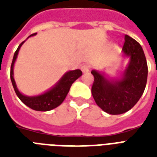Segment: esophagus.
<instances>
[{"label":"esophagus","mask_w":157,"mask_h":157,"mask_svg":"<svg viewBox=\"0 0 157 157\" xmlns=\"http://www.w3.org/2000/svg\"><path fill=\"white\" fill-rule=\"evenodd\" d=\"M81 69L83 73H87V72L90 71V67H89V65H87V64H85L83 66H81Z\"/></svg>","instance_id":"1"}]
</instances>
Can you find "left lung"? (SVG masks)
<instances>
[{
	"label": "left lung",
	"instance_id": "left-lung-1",
	"mask_svg": "<svg viewBox=\"0 0 157 157\" xmlns=\"http://www.w3.org/2000/svg\"><path fill=\"white\" fill-rule=\"evenodd\" d=\"M122 52L129 60L119 79L109 78L97 70L91 71L94 77L92 95L98 107L108 114L128 112L138 103L146 87L148 70L140 44L125 35Z\"/></svg>",
	"mask_w": 157,
	"mask_h": 157
}]
</instances>
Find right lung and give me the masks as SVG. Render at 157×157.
<instances>
[{
	"label": "right lung",
	"mask_w": 157,
	"mask_h": 157,
	"mask_svg": "<svg viewBox=\"0 0 157 157\" xmlns=\"http://www.w3.org/2000/svg\"><path fill=\"white\" fill-rule=\"evenodd\" d=\"M35 35H36V33H33L31 36H29L28 38ZM24 42H25V40L18 45V49L13 54V61L11 63L10 79L13 87L14 89V91H15L17 96L26 106H28L35 111H40V112L50 111L55 107H59V105L63 102L66 96L68 94L69 90L71 88L72 83L82 75V71L80 69L67 71L53 87H51L49 90L45 91V93L35 96L24 95L18 90L14 78H13L14 63H15L16 59L18 57V51H19L21 46L23 45Z\"/></svg>",
	"instance_id": "obj_1"
}]
</instances>
